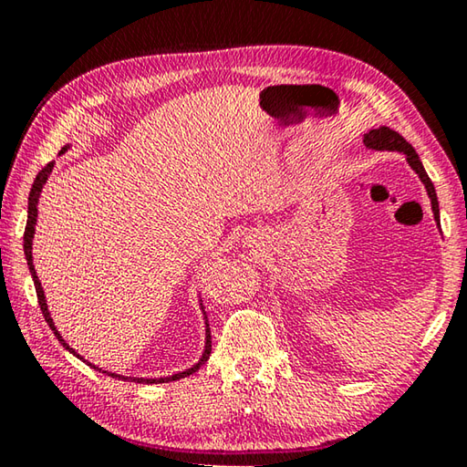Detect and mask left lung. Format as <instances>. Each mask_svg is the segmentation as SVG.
Instances as JSON below:
<instances>
[{
  "instance_id": "8db88e82",
  "label": "left lung",
  "mask_w": 467,
  "mask_h": 467,
  "mask_svg": "<svg viewBox=\"0 0 467 467\" xmlns=\"http://www.w3.org/2000/svg\"><path fill=\"white\" fill-rule=\"evenodd\" d=\"M363 142H366V145H368L369 149H378V150H384V149H386V150H400V152H404L406 161H409V165L414 169V171L419 173L420 182L425 183V188H427V192H429V198H431V204H433L435 220H437V224L441 226V223H439V202H437L435 185H433V182H431V177L427 175L425 167H422L420 159H419V155H417V150H414V149L410 147V142H406V140L402 139V134H398L396 130L388 129V126H379V129L369 130V132L366 134V139H363Z\"/></svg>"
}]
</instances>
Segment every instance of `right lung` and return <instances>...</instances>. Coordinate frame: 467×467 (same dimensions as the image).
<instances>
[{"instance_id":"obj_1","label":"right lung","mask_w":467,"mask_h":467,"mask_svg":"<svg viewBox=\"0 0 467 467\" xmlns=\"http://www.w3.org/2000/svg\"><path fill=\"white\" fill-rule=\"evenodd\" d=\"M63 150H67V147H63ZM61 150V152H63ZM53 167H55V163H48L47 167H42L40 171H38V175H36V180H34V183H32V190H30V196H28V220H26V231H24V253H26V261H28V267H30V274H32V279H34V287H36V298H38V306H40V310H42V317H45V320L48 322V327L53 328V333H55V337L58 338V341L63 343V347L67 351H71L73 355H78L75 353L69 345H67L63 338H61V335H58V330L55 328V325H53V318H50V315H48V308H47V300H45V292H42V285H40V282H38V275H36V269H34V263H32V239H34V224H36V214H38V210H36V206H38V196H40V192H42V185L47 183V180H48V173L53 171ZM208 320V318H206ZM210 351H212V337H210V325L206 322V349H204V355H202V359L196 363V366H193L192 369H188V371H182V374H175V376H169V378H161V379H142V378H124V376H118V374H108V371H104V369H99V368H96V366H91V363H88V366H91V368H96L98 371H101V374H106V376H109V378H116V379H134V381H173V379H180V378H185V376H192L193 371L196 369H200V366L204 361H208V358H210ZM79 358V355H78ZM79 359H83V358H79Z\"/></svg>"}]
</instances>
